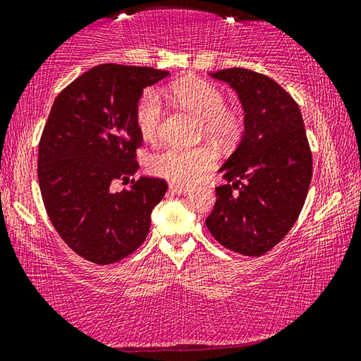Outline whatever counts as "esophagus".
<instances>
[{"instance_id":"34e87169","label":"esophagus","mask_w":361,"mask_h":361,"mask_svg":"<svg viewBox=\"0 0 361 361\" xmlns=\"http://www.w3.org/2000/svg\"><path fill=\"white\" fill-rule=\"evenodd\" d=\"M188 191H190V188L185 185H175V183H171L170 185V192L178 194V196H181V194H186Z\"/></svg>"}]
</instances>
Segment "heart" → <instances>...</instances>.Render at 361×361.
Here are the masks:
<instances>
[{"instance_id":"obj_1","label":"heart","mask_w":361,"mask_h":361,"mask_svg":"<svg viewBox=\"0 0 361 361\" xmlns=\"http://www.w3.org/2000/svg\"><path fill=\"white\" fill-rule=\"evenodd\" d=\"M171 94L186 111L201 117V131L220 142L233 141L241 131V117L228 109L225 94L201 78H185L171 87ZM164 117V102L159 91L147 88L135 106V123L142 140L156 141ZM216 152L210 146L192 149L165 147L149 159V170L159 178L176 185H190L214 167Z\"/></svg>"}]
</instances>
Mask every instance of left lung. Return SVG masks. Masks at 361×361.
I'll list each match as a JSON object with an SVG mask.
<instances>
[{"label": "left lung", "mask_w": 361, "mask_h": 361, "mask_svg": "<svg viewBox=\"0 0 361 361\" xmlns=\"http://www.w3.org/2000/svg\"><path fill=\"white\" fill-rule=\"evenodd\" d=\"M236 91L244 133L220 173L216 202L205 219L216 241L233 252L259 257L289 233L312 181V151L300 109L270 77L234 67L210 73Z\"/></svg>", "instance_id": "left-lung-1"}]
</instances>
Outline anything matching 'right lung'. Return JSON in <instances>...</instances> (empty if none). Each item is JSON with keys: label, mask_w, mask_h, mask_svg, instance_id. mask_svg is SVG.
Listing matches in <instances>:
<instances>
[{"label": "right lung", "mask_w": 361, "mask_h": 361, "mask_svg": "<svg viewBox=\"0 0 361 361\" xmlns=\"http://www.w3.org/2000/svg\"><path fill=\"white\" fill-rule=\"evenodd\" d=\"M167 75L152 67L101 64L73 80L51 107L38 145L39 191L62 241L85 260H122L149 233L165 180L141 176L118 192L111 185L140 169L135 106L142 90Z\"/></svg>", "instance_id": "add662e5"}]
</instances>
